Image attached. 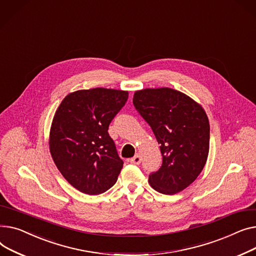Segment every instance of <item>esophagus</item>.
Listing matches in <instances>:
<instances>
[{"mask_svg":"<svg viewBox=\"0 0 256 256\" xmlns=\"http://www.w3.org/2000/svg\"><path fill=\"white\" fill-rule=\"evenodd\" d=\"M142 162V156L140 155H136V156H134L133 158H131L130 159V163H132V164H140Z\"/></svg>","mask_w":256,"mask_h":256,"instance_id":"1","label":"esophagus"}]
</instances>
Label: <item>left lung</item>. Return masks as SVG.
I'll return each instance as SVG.
<instances>
[{"mask_svg": "<svg viewBox=\"0 0 256 256\" xmlns=\"http://www.w3.org/2000/svg\"><path fill=\"white\" fill-rule=\"evenodd\" d=\"M133 104L160 144L162 165L148 176L153 189L172 195L192 184L208 159L210 124L202 105L170 88H142Z\"/></svg>", "mask_w": 256, "mask_h": 256, "instance_id": "left-lung-1", "label": "left lung"}]
</instances>
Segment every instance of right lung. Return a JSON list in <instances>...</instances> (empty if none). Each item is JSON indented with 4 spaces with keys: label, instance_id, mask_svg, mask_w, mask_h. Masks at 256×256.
<instances>
[{
    "label": "right lung",
    "instance_id": "right-lung-1",
    "mask_svg": "<svg viewBox=\"0 0 256 256\" xmlns=\"http://www.w3.org/2000/svg\"><path fill=\"white\" fill-rule=\"evenodd\" d=\"M128 99L122 90L95 88L68 94L54 116L50 151L68 183L94 195L108 190L123 168L108 132Z\"/></svg>",
    "mask_w": 256,
    "mask_h": 256
}]
</instances>
